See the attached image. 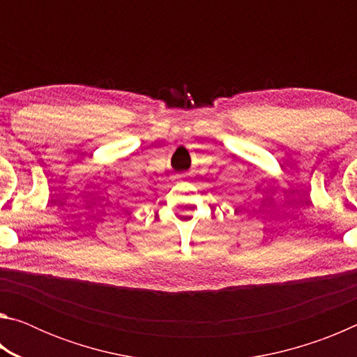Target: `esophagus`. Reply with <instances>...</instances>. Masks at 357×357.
<instances>
[{
    "label": "esophagus",
    "instance_id": "1",
    "mask_svg": "<svg viewBox=\"0 0 357 357\" xmlns=\"http://www.w3.org/2000/svg\"><path fill=\"white\" fill-rule=\"evenodd\" d=\"M178 176H183V174H178Z\"/></svg>",
    "mask_w": 357,
    "mask_h": 357
}]
</instances>
